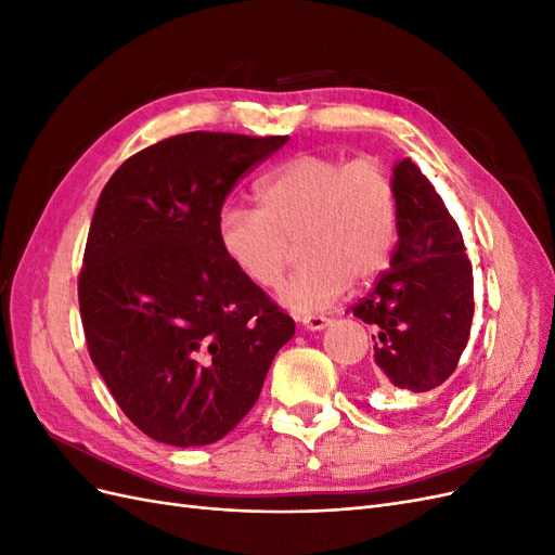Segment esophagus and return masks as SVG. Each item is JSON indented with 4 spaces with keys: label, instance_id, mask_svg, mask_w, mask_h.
Returning a JSON list of instances; mask_svg holds the SVG:
<instances>
[{
    "label": "esophagus",
    "instance_id": "1",
    "mask_svg": "<svg viewBox=\"0 0 555 555\" xmlns=\"http://www.w3.org/2000/svg\"><path fill=\"white\" fill-rule=\"evenodd\" d=\"M298 322L304 324L306 328H310V331H322V328H326V326H328L331 319H328V317H324V314H306V317H300Z\"/></svg>",
    "mask_w": 555,
    "mask_h": 555
}]
</instances>
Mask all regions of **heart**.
Masks as SVG:
<instances>
[{"label":"heart","mask_w":555,"mask_h":555,"mask_svg":"<svg viewBox=\"0 0 555 555\" xmlns=\"http://www.w3.org/2000/svg\"><path fill=\"white\" fill-rule=\"evenodd\" d=\"M257 204L222 208L217 243L259 289H273L296 251H304V266L278 294L289 310H324L349 282H371L391 261L398 196L377 157L296 155L259 182Z\"/></svg>","instance_id":"b5f03b06"}]
</instances>
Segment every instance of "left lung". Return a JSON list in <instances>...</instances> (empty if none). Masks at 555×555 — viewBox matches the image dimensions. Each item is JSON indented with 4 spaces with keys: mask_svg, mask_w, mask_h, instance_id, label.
Listing matches in <instances>:
<instances>
[{
    "mask_svg": "<svg viewBox=\"0 0 555 555\" xmlns=\"http://www.w3.org/2000/svg\"><path fill=\"white\" fill-rule=\"evenodd\" d=\"M393 184L398 243L391 266L351 312L375 328L379 384L426 393L453 375L469 340L473 263L456 220L412 159L396 164Z\"/></svg>",
    "mask_w": 555,
    "mask_h": 555,
    "instance_id": "obj_1",
    "label": "left lung"
}]
</instances>
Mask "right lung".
<instances>
[{
	"instance_id": "obj_1",
	"label": "right lung",
	"mask_w": 555,
	"mask_h": 555,
	"mask_svg": "<svg viewBox=\"0 0 555 555\" xmlns=\"http://www.w3.org/2000/svg\"><path fill=\"white\" fill-rule=\"evenodd\" d=\"M287 137L190 131L129 157L99 196L78 304L129 422L173 447L222 440L255 405L294 319L229 263L217 215Z\"/></svg>"
}]
</instances>
